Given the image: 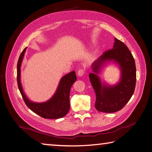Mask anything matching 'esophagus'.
<instances>
[{
  "mask_svg": "<svg viewBox=\"0 0 152 152\" xmlns=\"http://www.w3.org/2000/svg\"><path fill=\"white\" fill-rule=\"evenodd\" d=\"M77 74H78V76L79 77H82V76L84 75V70H82V69H80V70H79L78 71V72H77Z\"/></svg>",
  "mask_w": 152,
  "mask_h": 152,
  "instance_id": "obj_1",
  "label": "esophagus"
}]
</instances>
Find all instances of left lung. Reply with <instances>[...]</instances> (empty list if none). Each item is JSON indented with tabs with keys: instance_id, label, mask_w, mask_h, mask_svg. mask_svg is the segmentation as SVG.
<instances>
[{
	"instance_id": "left-lung-1",
	"label": "left lung",
	"mask_w": 152,
	"mask_h": 152,
	"mask_svg": "<svg viewBox=\"0 0 152 152\" xmlns=\"http://www.w3.org/2000/svg\"><path fill=\"white\" fill-rule=\"evenodd\" d=\"M113 48L109 50L94 62L92 72L89 78L96 93L95 107L99 112L113 113L122 109L134 92L136 82V68L131 52L124 44L114 38ZM119 66L121 78L114 85L101 82L99 76L101 69L109 63Z\"/></svg>"
}]
</instances>
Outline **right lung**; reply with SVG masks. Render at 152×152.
<instances>
[{
  "label": "right lung",
  "instance_id": "1",
  "mask_svg": "<svg viewBox=\"0 0 152 152\" xmlns=\"http://www.w3.org/2000/svg\"><path fill=\"white\" fill-rule=\"evenodd\" d=\"M26 47L22 52L17 63V82L18 89L24 102L35 114L46 119H58L65 116L70 110V91L76 80L75 71H72L60 79L56 92L52 97L45 102H34L30 100L24 92L20 80V68Z\"/></svg>",
  "mask_w": 152,
  "mask_h": 152
}]
</instances>
